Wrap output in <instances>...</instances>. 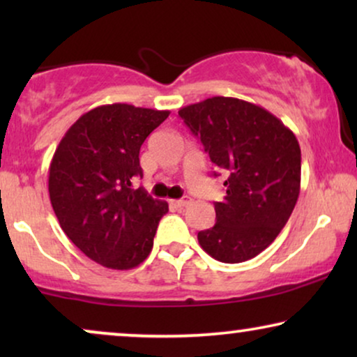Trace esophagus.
Returning a JSON list of instances; mask_svg holds the SVG:
<instances>
[{
    "label": "esophagus",
    "mask_w": 357,
    "mask_h": 357,
    "mask_svg": "<svg viewBox=\"0 0 357 357\" xmlns=\"http://www.w3.org/2000/svg\"><path fill=\"white\" fill-rule=\"evenodd\" d=\"M190 202H192V199H190L188 197H183V198H180V199H172V202H170V204H172V206H175V208H183V206H187Z\"/></svg>",
    "instance_id": "1"
}]
</instances>
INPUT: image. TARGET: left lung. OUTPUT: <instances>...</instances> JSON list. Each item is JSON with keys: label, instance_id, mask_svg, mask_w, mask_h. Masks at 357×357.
<instances>
[{"label": "left lung", "instance_id": "8db88e82", "mask_svg": "<svg viewBox=\"0 0 357 357\" xmlns=\"http://www.w3.org/2000/svg\"><path fill=\"white\" fill-rule=\"evenodd\" d=\"M178 115L227 174L226 197L214 203L216 224L198 232L199 245L218 261L250 260L275 241L296 206L299 143L270 112L234 97H211Z\"/></svg>", "mask_w": 357, "mask_h": 357}]
</instances>
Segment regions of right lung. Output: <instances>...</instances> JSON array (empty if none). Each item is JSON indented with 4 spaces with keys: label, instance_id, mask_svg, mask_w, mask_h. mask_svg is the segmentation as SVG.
<instances>
[{
    "label": "right lung",
    "instance_id": "right-lung-1",
    "mask_svg": "<svg viewBox=\"0 0 357 357\" xmlns=\"http://www.w3.org/2000/svg\"><path fill=\"white\" fill-rule=\"evenodd\" d=\"M169 110L128 104L96 107L66 131L53 154L48 193L63 232L91 260L131 270L153 250L169 204L133 188L139 149Z\"/></svg>",
    "mask_w": 357,
    "mask_h": 357
}]
</instances>
